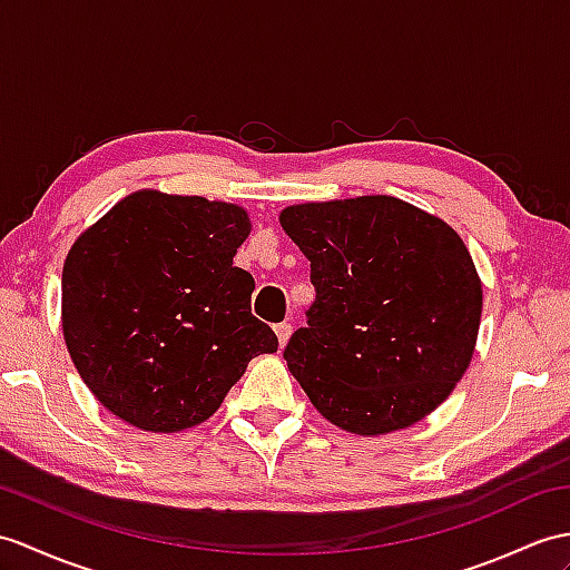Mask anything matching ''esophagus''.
<instances>
[{
	"instance_id": "esophagus-1",
	"label": "esophagus",
	"mask_w": 570,
	"mask_h": 570,
	"mask_svg": "<svg viewBox=\"0 0 570 570\" xmlns=\"http://www.w3.org/2000/svg\"><path fill=\"white\" fill-rule=\"evenodd\" d=\"M274 333H276V337H279V345L284 347L291 333H294V327H291V323H279V325H274Z\"/></svg>"
}]
</instances>
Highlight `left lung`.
Masks as SVG:
<instances>
[{"label":"left lung","instance_id":"1","mask_svg":"<svg viewBox=\"0 0 570 570\" xmlns=\"http://www.w3.org/2000/svg\"><path fill=\"white\" fill-rule=\"evenodd\" d=\"M279 223L311 262L308 327L284 360L317 413L360 436L428 417L481 327V276L459 233L383 194L286 206Z\"/></svg>","mask_w":570,"mask_h":570}]
</instances>
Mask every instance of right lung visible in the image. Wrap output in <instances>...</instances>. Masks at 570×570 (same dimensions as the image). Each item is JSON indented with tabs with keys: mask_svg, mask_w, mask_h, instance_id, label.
Masks as SVG:
<instances>
[{
	"mask_svg": "<svg viewBox=\"0 0 570 570\" xmlns=\"http://www.w3.org/2000/svg\"><path fill=\"white\" fill-rule=\"evenodd\" d=\"M253 223L237 204L140 189L77 237L62 267V337L95 399L145 432L202 425L279 340L233 267Z\"/></svg>",
	"mask_w": 570,
	"mask_h": 570,
	"instance_id": "obj_1",
	"label": "right lung"
}]
</instances>
